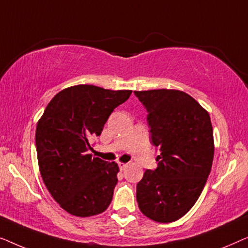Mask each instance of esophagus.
<instances>
[{
    "mask_svg": "<svg viewBox=\"0 0 248 248\" xmlns=\"http://www.w3.org/2000/svg\"><path fill=\"white\" fill-rule=\"evenodd\" d=\"M118 166H120L121 170H124V169L127 167V164H125V162H122V161H118Z\"/></svg>",
    "mask_w": 248,
    "mask_h": 248,
    "instance_id": "34e87169",
    "label": "esophagus"
}]
</instances>
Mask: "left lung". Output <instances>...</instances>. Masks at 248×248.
Listing matches in <instances>:
<instances>
[{"mask_svg": "<svg viewBox=\"0 0 248 248\" xmlns=\"http://www.w3.org/2000/svg\"><path fill=\"white\" fill-rule=\"evenodd\" d=\"M144 105L158 167L138 183L139 209L155 222H172L198 201L211 171L215 141L210 115L184 91H134Z\"/></svg>", "mask_w": 248, "mask_h": 248, "instance_id": "8db88e82", "label": "left lung"}]
</instances>
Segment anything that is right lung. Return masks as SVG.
<instances>
[{
	"label": "right lung",
	"mask_w": 248,
	"mask_h": 248,
	"mask_svg": "<svg viewBox=\"0 0 248 248\" xmlns=\"http://www.w3.org/2000/svg\"><path fill=\"white\" fill-rule=\"evenodd\" d=\"M132 90L78 84L56 93L36 127V149L44 184L62 209L86 218L109 206L117 184L116 162L89 154L113 110Z\"/></svg>",
	"instance_id": "obj_1"
}]
</instances>
